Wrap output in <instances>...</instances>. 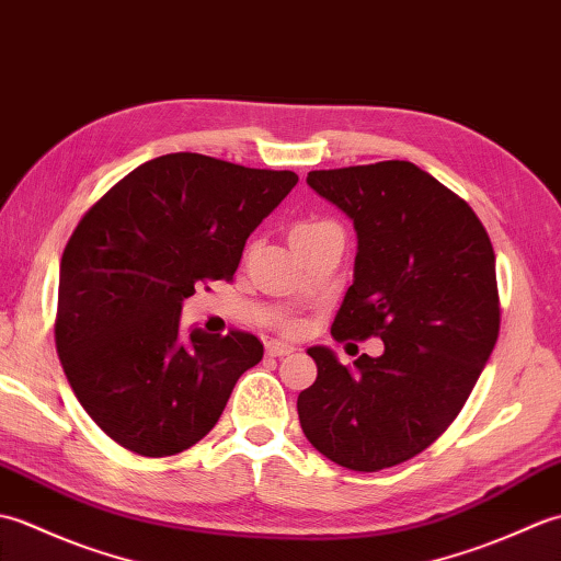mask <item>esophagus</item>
Wrapping results in <instances>:
<instances>
[{
    "instance_id": "34e87169",
    "label": "esophagus",
    "mask_w": 561,
    "mask_h": 561,
    "mask_svg": "<svg viewBox=\"0 0 561 561\" xmlns=\"http://www.w3.org/2000/svg\"><path fill=\"white\" fill-rule=\"evenodd\" d=\"M265 352H267L270 356H289L291 352H296V347H294V344H289V342L272 340V342L265 344Z\"/></svg>"
}]
</instances>
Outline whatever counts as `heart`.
<instances>
[{
  "instance_id": "1",
  "label": "heart",
  "mask_w": 561,
  "mask_h": 561,
  "mask_svg": "<svg viewBox=\"0 0 561 561\" xmlns=\"http://www.w3.org/2000/svg\"><path fill=\"white\" fill-rule=\"evenodd\" d=\"M325 236H342L340 226L335 221H328V219H299L289 231V241L294 248L306 245V243H313L318 238H325Z\"/></svg>"
}]
</instances>
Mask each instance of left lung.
Listing matches in <instances>:
<instances>
[{
  "label": "left lung",
  "instance_id": "left-lung-1",
  "mask_svg": "<svg viewBox=\"0 0 561 561\" xmlns=\"http://www.w3.org/2000/svg\"><path fill=\"white\" fill-rule=\"evenodd\" d=\"M354 221V284L332 337H380L386 352L342 366L311 347L318 378L299 422L313 448L356 472L414 458L446 432L499 337L502 306L490 233L472 207L410 161L308 173Z\"/></svg>",
  "mask_w": 561,
  "mask_h": 561
}]
</instances>
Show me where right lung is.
I'll list each match as a JSON object with an SVG mask.
<instances>
[{
  "mask_svg": "<svg viewBox=\"0 0 561 561\" xmlns=\"http://www.w3.org/2000/svg\"><path fill=\"white\" fill-rule=\"evenodd\" d=\"M296 183L291 171L165 153L83 214L59 262L55 344L81 408L115 444L165 458L219 422L262 342L243 330L183 337V299L233 279L248 236Z\"/></svg>",
  "mask_w": 561,
  "mask_h": 561,
  "instance_id": "add662e5",
  "label": "right lung"
}]
</instances>
